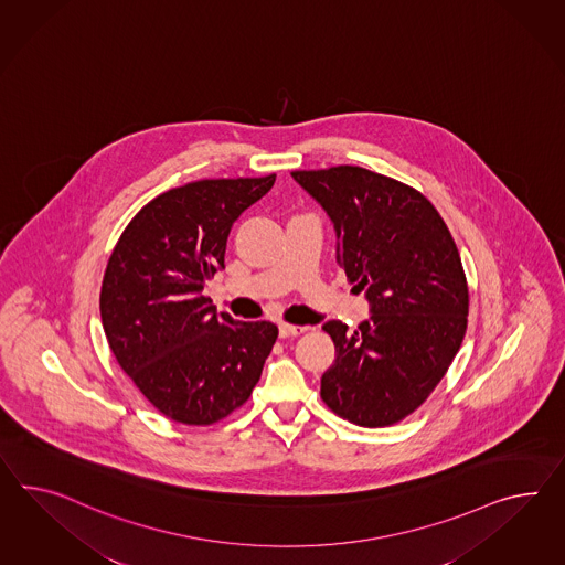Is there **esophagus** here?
Wrapping results in <instances>:
<instances>
[{"mask_svg": "<svg viewBox=\"0 0 565 565\" xmlns=\"http://www.w3.org/2000/svg\"><path fill=\"white\" fill-rule=\"evenodd\" d=\"M309 328L307 326H290V323H280L278 326V335L280 338H295V335H301L307 332Z\"/></svg>", "mask_w": 565, "mask_h": 565, "instance_id": "esophagus-1", "label": "esophagus"}]
</instances>
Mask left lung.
<instances>
[{
    "instance_id": "obj_1",
    "label": "left lung",
    "mask_w": 565,
    "mask_h": 565,
    "mask_svg": "<svg viewBox=\"0 0 565 565\" xmlns=\"http://www.w3.org/2000/svg\"><path fill=\"white\" fill-rule=\"evenodd\" d=\"M335 230V260L371 318L330 319L335 361L321 399L366 428L412 414L445 376L467 330L469 290L449 227L418 190L359 166L290 172Z\"/></svg>"
}]
</instances>
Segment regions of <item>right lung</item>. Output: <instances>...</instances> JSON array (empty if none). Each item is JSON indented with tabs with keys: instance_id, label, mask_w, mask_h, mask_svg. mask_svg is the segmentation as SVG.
<instances>
[{
	"instance_id": "right-lung-1",
	"label": "right lung",
	"mask_w": 565,
	"mask_h": 565,
	"mask_svg": "<svg viewBox=\"0 0 565 565\" xmlns=\"http://www.w3.org/2000/svg\"><path fill=\"white\" fill-rule=\"evenodd\" d=\"M276 174L199 180L146 204L120 235L100 290L106 340L163 416L209 426L244 405L275 347L270 321H237L204 297L233 223Z\"/></svg>"
}]
</instances>
